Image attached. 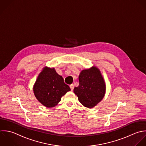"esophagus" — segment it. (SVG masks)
Instances as JSON below:
<instances>
[{
    "instance_id": "34e87169",
    "label": "esophagus",
    "mask_w": 146,
    "mask_h": 146,
    "mask_svg": "<svg viewBox=\"0 0 146 146\" xmlns=\"http://www.w3.org/2000/svg\"><path fill=\"white\" fill-rule=\"evenodd\" d=\"M70 88L71 90H73L74 89V85H73V84L70 85Z\"/></svg>"
}]
</instances>
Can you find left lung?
Here are the masks:
<instances>
[{"label":"left lung","instance_id":"1","mask_svg":"<svg viewBox=\"0 0 146 146\" xmlns=\"http://www.w3.org/2000/svg\"><path fill=\"white\" fill-rule=\"evenodd\" d=\"M78 79L79 86L74 88V94L83 106L93 108L102 100L106 93V84L100 70L95 66L84 69Z\"/></svg>","mask_w":146,"mask_h":146}]
</instances>
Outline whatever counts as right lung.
Here are the masks:
<instances>
[{"instance_id": "obj_1", "label": "right lung", "mask_w": 146, "mask_h": 146, "mask_svg": "<svg viewBox=\"0 0 146 146\" xmlns=\"http://www.w3.org/2000/svg\"><path fill=\"white\" fill-rule=\"evenodd\" d=\"M62 77L54 68L44 67L38 74L33 87L34 95L38 101L46 108H53L61 101V97L70 91Z\"/></svg>"}]
</instances>
